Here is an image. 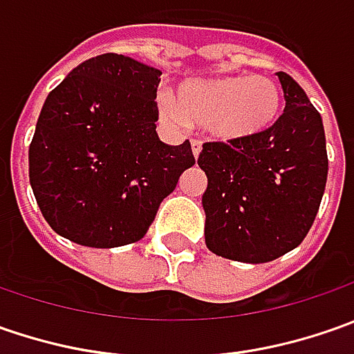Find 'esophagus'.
<instances>
[{"mask_svg": "<svg viewBox=\"0 0 354 354\" xmlns=\"http://www.w3.org/2000/svg\"><path fill=\"white\" fill-rule=\"evenodd\" d=\"M191 149H193V156L198 157L201 156V149H203V142H198V140H191Z\"/></svg>", "mask_w": 354, "mask_h": 354, "instance_id": "obj_1", "label": "esophagus"}]
</instances>
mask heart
I'll return each mask as SVG.
<instances>
[{
  "label": "heart",
  "mask_w": 354,
  "mask_h": 354,
  "mask_svg": "<svg viewBox=\"0 0 354 354\" xmlns=\"http://www.w3.org/2000/svg\"><path fill=\"white\" fill-rule=\"evenodd\" d=\"M281 108L279 86L268 76H223L187 80L177 100L161 92L157 110L165 124L183 129L189 124H209L216 138L240 142L270 128Z\"/></svg>",
  "instance_id": "heart-1"
}]
</instances>
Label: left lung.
I'll return each instance as SVG.
<instances>
[{"label": "left lung", "mask_w": 354, "mask_h": 354, "mask_svg": "<svg viewBox=\"0 0 354 354\" xmlns=\"http://www.w3.org/2000/svg\"><path fill=\"white\" fill-rule=\"evenodd\" d=\"M286 108L274 126L240 142H207L198 167L207 248L228 260L264 264L297 248L313 225L327 183L321 114L304 88L278 73Z\"/></svg>", "instance_id": "8db88e82"}]
</instances>
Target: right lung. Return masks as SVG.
Instances as JSON below:
<instances>
[{
	"label": "right lung",
	"mask_w": 354,
	"mask_h": 354,
	"mask_svg": "<svg viewBox=\"0 0 354 354\" xmlns=\"http://www.w3.org/2000/svg\"><path fill=\"white\" fill-rule=\"evenodd\" d=\"M159 76L106 53L78 64L47 96L29 145V181L57 234L88 248L133 244L195 165L191 143L157 138Z\"/></svg>",
	"instance_id": "1"
}]
</instances>
